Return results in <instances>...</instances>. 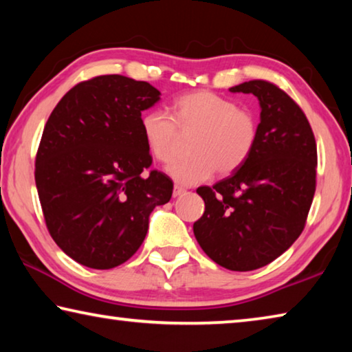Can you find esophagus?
<instances>
[{"instance_id":"34e87169","label":"esophagus","mask_w":352,"mask_h":352,"mask_svg":"<svg viewBox=\"0 0 352 352\" xmlns=\"http://www.w3.org/2000/svg\"><path fill=\"white\" fill-rule=\"evenodd\" d=\"M184 192H186V189L180 186V184H175V186H174V197H178V195H182Z\"/></svg>"}]
</instances>
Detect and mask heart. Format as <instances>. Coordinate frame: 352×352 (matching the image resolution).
Returning <instances> with one entry per match:
<instances>
[{
    "label": "heart",
    "instance_id": "1",
    "mask_svg": "<svg viewBox=\"0 0 352 352\" xmlns=\"http://www.w3.org/2000/svg\"><path fill=\"white\" fill-rule=\"evenodd\" d=\"M141 132L155 160L169 163L175 157L180 135L190 133L189 155L169 166L182 184H195L214 170L228 175L247 162L258 141V121L234 100L211 91H192L177 98L170 115L148 110L141 118Z\"/></svg>",
    "mask_w": 352,
    "mask_h": 352
}]
</instances>
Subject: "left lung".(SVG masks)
Wrapping results in <instances>:
<instances>
[{
  "label": "left lung",
  "mask_w": 352,
  "mask_h": 352,
  "mask_svg": "<svg viewBox=\"0 0 352 352\" xmlns=\"http://www.w3.org/2000/svg\"><path fill=\"white\" fill-rule=\"evenodd\" d=\"M230 91L259 99L258 141L239 169L197 189L205 211L194 234L216 264L250 272L275 261L305 230L317 186V142L305 111L275 83L256 79Z\"/></svg>",
  "instance_id": "8db88e82"
}]
</instances>
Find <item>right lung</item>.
Here are the masks:
<instances>
[{"label":"right lung","mask_w":352,"mask_h":352,"mask_svg":"<svg viewBox=\"0 0 352 352\" xmlns=\"http://www.w3.org/2000/svg\"><path fill=\"white\" fill-rule=\"evenodd\" d=\"M148 82L107 74L79 82L58 100L35 157L46 228L69 258L107 270L132 258L155 206L174 183L152 166L141 111L158 102Z\"/></svg>","instance_id":"obj_1"}]
</instances>
